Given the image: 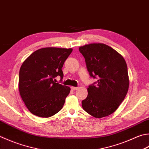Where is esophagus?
I'll use <instances>...</instances> for the list:
<instances>
[{"label":"esophagus","mask_w":149,"mask_h":149,"mask_svg":"<svg viewBox=\"0 0 149 149\" xmlns=\"http://www.w3.org/2000/svg\"><path fill=\"white\" fill-rule=\"evenodd\" d=\"M79 88L78 87H75V86H72L71 87V89L73 90H77Z\"/></svg>","instance_id":"34e87169"}]
</instances>
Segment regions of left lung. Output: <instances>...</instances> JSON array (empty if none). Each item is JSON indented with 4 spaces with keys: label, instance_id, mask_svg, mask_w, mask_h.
Instances as JSON below:
<instances>
[{
    "label": "left lung",
    "instance_id": "left-lung-1",
    "mask_svg": "<svg viewBox=\"0 0 149 149\" xmlns=\"http://www.w3.org/2000/svg\"><path fill=\"white\" fill-rule=\"evenodd\" d=\"M79 50L85 59L90 77L97 79L88 88L82 101L87 113L101 118L114 112L124 100L129 86L127 65L124 58L109 46L93 43Z\"/></svg>",
    "mask_w": 149,
    "mask_h": 149
}]
</instances>
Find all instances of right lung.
Listing matches in <instances>:
<instances>
[{"instance_id": "obj_1", "label": "right lung", "mask_w": 149, "mask_h": 149, "mask_svg": "<svg viewBox=\"0 0 149 149\" xmlns=\"http://www.w3.org/2000/svg\"><path fill=\"white\" fill-rule=\"evenodd\" d=\"M72 49L44 48L37 49L20 67L19 77L20 95L30 112L41 118L59 112L65 104L70 88L55 83L63 78L64 63Z\"/></svg>"}]
</instances>
